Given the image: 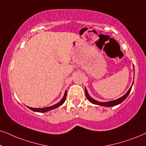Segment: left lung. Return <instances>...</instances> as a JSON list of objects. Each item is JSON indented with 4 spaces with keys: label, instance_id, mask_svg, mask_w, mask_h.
Listing matches in <instances>:
<instances>
[{
    "label": "left lung",
    "instance_id": "8db88e82",
    "mask_svg": "<svg viewBox=\"0 0 146 146\" xmlns=\"http://www.w3.org/2000/svg\"><path fill=\"white\" fill-rule=\"evenodd\" d=\"M133 67H134V66H133ZM133 84H132V86H133ZM132 86H131V88H129V90H128V92H127V93L125 94L124 96H123L121 97L119 99L115 100L110 101V102H98V101L96 100H94V99H93L89 94H88V91H87L86 88H85V93H86V96L87 99H88L90 102L92 103V104H96V105H100V106H106V107H111V106H116V105L121 104V102H123V101H124L127 98V97L128 96L131 90Z\"/></svg>",
    "mask_w": 146,
    "mask_h": 146
}]
</instances>
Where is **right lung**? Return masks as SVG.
I'll return each mask as SVG.
<instances>
[{
  "label": "right lung",
  "instance_id": "obj_1",
  "mask_svg": "<svg viewBox=\"0 0 146 146\" xmlns=\"http://www.w3.org/2000/svg\"><path fill=\"white\" fill-rule=\"evenodd\" d=\"M66 98H67V91L64 92V96L62 98L61 100H60L58 103H57V104L53 105V106H49V107H46V108H31V107H29V106H27V107H28L29 109L33 110V111H34V112H46L49 111V110H53V109H54V108H58V107H59L60 106H61V105L64 102V101H65Z\"/></svg>",
  "mask_w": 146,
  "mask_h": 146
}]
</instances>
